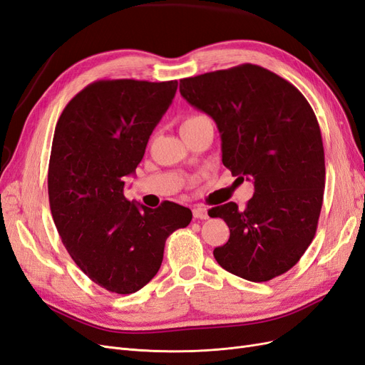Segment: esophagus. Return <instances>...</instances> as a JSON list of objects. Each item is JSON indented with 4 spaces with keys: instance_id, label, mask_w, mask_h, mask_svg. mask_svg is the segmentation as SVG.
<instances>
[{
    "instance_id": "obj_1",
    "label": "esophagus",
    "mask_w": 365,
    "mask_h": 365,
    "mask_svg": "<svg viewBox=\"0 0 365 365\" xmlns=\"http://www.w3.org/2000/svg\"><path fill=\"white\" fill-rule=\"evenodd\" d=\"M192 215L194 218L197 220H207L209 218V214H207V209L202 205H197L194 209H192Z\"/></svg>"
}]
</instances>
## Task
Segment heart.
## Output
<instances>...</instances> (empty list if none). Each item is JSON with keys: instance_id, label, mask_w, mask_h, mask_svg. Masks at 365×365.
Here are the masks:
<instances>
[{"instance_id": "heart-1", "label": "heart", "mask_w": 365, "mask_h": 365, "mask_svg": "<svg viewBox=\"0 0 365 365\" xmlns=\"http://www.w3.org/2000/svg\"><path fill=\"white\" fill-rule=\"evenodd\" d=\"M206 118H209V116H206L205 113H191V115H187L186 118L183 120L182 127H183V125H187V124L197 123V121H200V120H206Z\"/></svg>"}]
</instances>
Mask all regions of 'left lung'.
<instances>
[{
  "instance_id": "left-lung-1",
  "label": "left lung",
  "mask_w": 365,
  "mask_h": 365,
  "mask_svg": "<svg viewBox=\"0 0 365 365\" xmlns=\"http://www.w3.org/2000/svg\"><path fill=\"white\" fill-rule=\"evenodd\" d=\"M180 93L217 123L225 167L255 185L242 209H209L230 230L214 250L217 262L250 282L287 273L312 242L323 205L324 148L308 100L252 63L182 78Z\"/></svg>"
}]
</instances>
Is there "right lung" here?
Returning a JSON list of instances; mask_svg holds the SVG:
<instances>
[{"mask_svg":"<svg viewBox=\"0 0 365 365\" xmlns=\"http://www.w3.org/2000/svg\"><path fill=\"white\" fill-rule=\"evenodd\" d=\"M178 81L98 80L69 101L56 124L48 198L65 249L92 282L132 294L159 272L165 241L191 209L128 202L124 178L143 160Z\"/></svg>","mask_w":365,"mask_h":365,"instance_id":"right-lung-1","label":"right lung"}]
</instances>
